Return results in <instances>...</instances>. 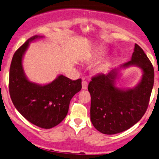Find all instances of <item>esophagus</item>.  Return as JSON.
Instances as JSON below:
<instances>
[{"label":"esophagus","mask_w":159,"mask_h":159,"mask_svg":"<svg viewBox=\"0 0 159 159\" xmlns=\"http://www.w3.org/2000/svg\"><path fill=\"white\" fill-rule=\"evenodd\" d=\"M88 82L84 80L82 81V89H84V90H87V89H88Z\"/></svg>","instance_id":"34e87169"}]
</instances>
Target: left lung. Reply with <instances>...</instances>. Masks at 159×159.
<instances>
[{
    "label": "left lung",
    "mask_w": 159,
    "mask_h": 159,
    "mask_svg": "<svg viewBox=\"0 0 159 159\" xmlns=\"http://www.w3.org/2000/svg\"><path fill=\"white\" fill-rule=\"evenodd\" d=\"M130 66H139L143 71L142 80L135 88L121 90L116 88V70L107 75L97 74L89 83L90 120L101 133L116 134L125 131L138 122L146 111L154 84V68L137 43L131 60L121 67Z\"/></svg>",
    "instance_id": "1"
}]
</instances>
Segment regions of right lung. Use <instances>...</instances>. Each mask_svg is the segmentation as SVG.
<instances>
[{
  "instance_id": "add662e5",
  "label": "right lung",
  "mask_w": 159,
  "mask_h": 159,
  "mask_svg": "<svg viewBox=\"0 0 159 159\" xmlns=\"http://www.w3.org/2000/svg\"><path fill=\"white\" fill-rule=\"evenodd\" d=\"M38 38H29L15 52L10 68L9 92L16 109L25 119L39 128L50 129L66 118L71 99L81 90V79L71 81L60 75L43 86L30 82L24 74L22 57L29 42Z\"/></svg>"
}]
</instances>
